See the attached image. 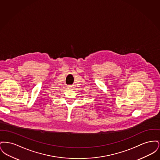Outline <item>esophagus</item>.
Segmentation results:
<instances>
[{"mask_svg": "<svg viewBox=\"0 0 160 160\" xmlns=\"http://www.w3.org/2000/svg\"><path fill=\"white\" fill-rule=\"evenodd\" d=\"M68 88L69 89H72L74 88V86L69 85V86H68Z\"/></svg>", "mask_w": 160, "mask_h": 160, "instance_id": "obj_1", "label": "esophagus"}]
</instances>
